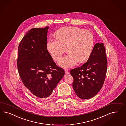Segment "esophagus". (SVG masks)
<instances>
[{"mask_svg": "<svg viewBox=\"0 0 126 126\" xmlns=\"http://www.w3.org/2000/svg\"><path fill=\"white\" fill-rule=\"evenodd\" d=\"M65 76H67V75H68V74H69V71H68V70H67V69H65Z\"/></svg>", "mask_w": 126, "mask_h": 126, "instance_id": "34e87169", "label": "esophagus"}]
</instances>
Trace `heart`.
Wrapping results in <instances>:
<instances>
[{"label": "heart", "instance_id": "heart-1", "mask_svg": "<svg viewBox=\"0 0 126 126\" xmlns=\"http://www.w3.org/2000/svg\"><path fill=\"white\" fill-rule=\"evenodd\" d=\"M94 38L89 30L76 27L68 26L60 29L47 42V49L54 60H58L67 47L69 53L61 58L58 64L68 68L76 65L77 62L87 61L93 49Z\"/></svg>", "mask_w": 126, "mask_h": 126}]
</instances>
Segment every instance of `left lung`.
I'll use <instances>...</instances> for the list:
<instances>
[{"label":"left lung","mask_w":126,"mask_h":126,"mask_svg":"<svg viewBox=\"0 0 126 126\" xmlns=\"http://www.w3.org/2000/svg\"><path fill=\"white\" fill-rule=\"evenodd\" d=\"M105 51L104 44L98 43L94 45L88 61L70 71L74 79L73 89L81 99L93 97L103 85L107 69Z\"/></svg>","instance_id":"8db88e82"}]
</instances>
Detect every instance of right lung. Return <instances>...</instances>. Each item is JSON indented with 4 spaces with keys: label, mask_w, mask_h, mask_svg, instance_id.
Returning <instances> with one entry per match:
<instances>
[{
    "label": "right lung",
    "mask_w": 126,
    "mask_h": 126,
    "mask_svg": "<svg viewBox=\"0 0 126 126\" xmlns=\"http://www.w3.org/2000/svg\"><path fill=\"white\" fill-rule=\"evenodd\" d=\"M49 28L29 30L18 47L17 66L21 80L39 98L49 97L65 74L47 49Z\"/></svg>",
    "instance_id": "obj_1"
}]
</instances>
